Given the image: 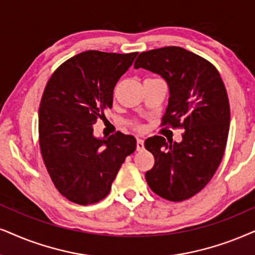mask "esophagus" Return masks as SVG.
I'll list each match as a JSON object with an SVG mask.
<instances>
[{
  "label": "esophagus",
  "instance_id": "obj_1",
  "mask_svg": "<svg viewBox=\"0 0 255 255\" xmlns=\"http://www.w3.org/2000/svg\"><path fill=\"white\" fill-rule=\"evenodd\" d=\"M144 148V143H143V140H141V138H137L136 141V150H142Z\"/></svg>",
  "mask_w": 255,
  "mask_h": 255
}]
</instances>
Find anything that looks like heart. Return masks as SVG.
<instances>
[{"instance_id":"b5f03b06","label":"heart","mask_w":255,"mask_h":255,"mask_svg":"<svg viewBox=\"0 0 255 255\" xmlns=\"http://www.w3.org/2000/svg\"><path fill=\"white\" fill-rule=\"evenodd\" d=\"M128 125H129V127L133 128L134 130H137V131H138V130L142 129V125L138 124L137 121H130L129 124H128Z\"/></svg>"}]
</instances>
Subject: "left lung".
Returning a JSON list of instances; mask_svg holds the SVG:
<instances>
[{"label":"left lung","mask_w":255,"mask_h":255,"mask_svg":"<svg viewBox=\"0 0 255 255\" xmlns=\"http://www.w3.org/2000/svg\"><path fill=\"white\" fill-rule=\"evenodd\" d=\"M134 68L166 80L169 100L161 126L185 130L179 143L147 138L144 147L155 159L147 183L161 198L183 201L211 181L224 156L231 119L224 81L209 61L181 47L143 51Z\"/></svg>","instance_id":"1"}]
</instances>
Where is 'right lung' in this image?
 Segmentation results:
<instances>
[{"label": "right lung", "mask_w": 255, "mask_h": 255, "mask_svg": "<svg viewBox=\"0 0 255 255\" xmlns=\"http://www.w3.org/2000/svg\"><path fill=\"white\" fill-rule=\"evenodd\" d=\"M137 53L83 51L47 82L38 111V142L51 181L64 198L86 206L105 199L136 140L118 133L96 138L93 125L112 108L119 79Z\"/></svg>", "instance_id": "1"}]
</instances>
